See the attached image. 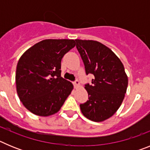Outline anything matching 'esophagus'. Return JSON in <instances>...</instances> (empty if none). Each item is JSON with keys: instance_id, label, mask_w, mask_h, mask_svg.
<instances>
[{"instance_id": "obj_1", "label": "esophagus", "mask_w": 150, "mask_h": 150, "mask_svg": "<svg viewBox=\"0 0 150 150\" xmlns=\"http://www.w3.org/2000/svg\"><path fill=\"white\" fill-rule=\"evenodd\" d=\"M74 86L75 88H78V87H79V86H80V84H79V82L78 81V80H76L75 82H74Z\"/></svg>"}]
</instances>
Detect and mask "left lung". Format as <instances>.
<instances>
[{"instance_id":"obj_1","label":"left lung","mask_w":150,"mask_h":150,"mask_svg":"<svg viewBox=\"0 0 150 150\" xmlns=\"http://www.w3.org/2000/svg\"><path fill=\"white\" fill-rule=\"evenodd\" d=\"M86 74L94 78L85 88L88 100L79 105L84 116L93 122L110 118L121 106L128 87L124 66L116 54L98 41L75 40Z\"/></svg>"}]
</instances>
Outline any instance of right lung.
I'll use <instances>...</instances> for the list:
<instances>
[{
    "label": "right lung",
    "instance_id": "obj_1",
    "mask_svg": "<svg viewBox=\"0 0 150 150\" xmlns=\"http://www.w3.org/2000/svg\"><path fill=\"white\" fill-rule=\"evenodd\" d=\"M75 45L74 40H43L20 57L16 72V91L30 112L49 116L60 110L74 88L71 82L61 76V62Z\"/></svg>",
    "mask_w": 150,
    "mask_h": 150
}]
</instances>
